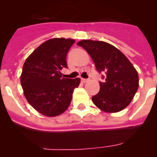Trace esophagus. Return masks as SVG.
Here are the masks:
<instances>
[{"instance_id": "1", "label": "esophagus", "mask_w": 157, "mask_h": 157, "mask_svg": "<svg viewBox=\"0 0 157 157\" xmlns=\"http://www.w3.org/2000/svg\"><path fill=\"white\" fill-rule=\"evenodd\" d=\"M89 81V78H82V82H88Z\"/></svg>"}]
</instances>
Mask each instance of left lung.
Here are the masks:
<instances>
[{"label":"left lung","instance_id":"left-lung-1","mask_svg":"<svg viewBox=\"0 0 157 157\" xmlns=\"http://www.w3.org/2000/svg\"><path fill=\"white\" fill-rule=\"evenodd\" d=\"M78 45L87 51L102 75L100 91L92 97L96 106L106 112H117L128 106L138 88V75L118 48L105 41L82 40Z\"/></svg>","mask_w":157,"mask_h":157}]
</instances>
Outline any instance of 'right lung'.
<instances>
[{
    "label": "right lung",
    "mask_w": 157,
    "mask_h": 157,
    "mask_svg": "<svg viewBox=\"0 0 157 157\" xmlns=\"http://www.w3.org/2000/svg\"><path fill=\"white\" fill-rule=\"evenodd\" d=\"M75 40L52 38L42 43L26 59L20 81L24 95L34 109L46 116L62 114L70 105L80 78H62L66 57Z\"/></svg>",
    "instance_id": "add662e5"
}]
</instances>
